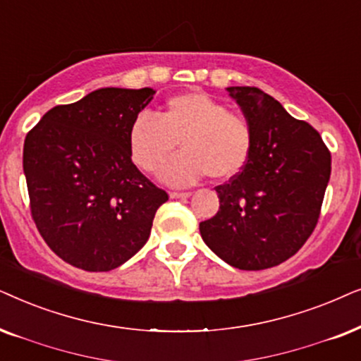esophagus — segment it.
I'll return each mask as SVG.
<instances>
[{
  "label": "esophagus",
  "instance_id": "obj_1",
  "mask_svg": "<svg viewBox=\"0 0 361 361\" xmlns=\"http://www.w3.org/2000/svg\"><path fill=\"white\" fill-rule=\"evenodd\" d=\"M191 193H180V191H171L170 198L171 200H183V198H190Z\"/></svg>",
  "mask_w": 361,
  "mask_h": 361
}]
</instances>
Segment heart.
I'll use <instances>...</instances> for the list:
<instances>
[{
  "label": "heart",
  "instance_id": "1",
  "mask_svg": "<svg viewBox=\"0 0 361 361\" xmlns=\"http://www.w3.org/2000/svg\"><path fill=\"white\" fill-rule=\"evenodd\" d=\"M178 143L183 152L160 178L170 186H190L208 173L213 180L236 176L251 158L254 137L246 118L200 90L168 99L158 117L142 112L128 128L132 161L147 173L160 170Z\"/></svg>",
  "mask_w": 361,
  "mask_h": 361
}]
</instances>
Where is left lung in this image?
Listing matches in <instances>:
<instances>
[{
    "label": "left lung",
    "mask_w": 361,
    "mask_h": 361,
    "mask_svg": "<svg viewBox=\"0 0 361 361\" xmlns=\"http://www.w3.org/2000/svg\"><path fill=\"white\" fill-rule=\"evenodd\" d=\"M226 90L251 125L252 153L229 183L216 186L219 211L200 223V233L229 266L261 271L294 256L315 229L331 158L319 132L271 95Z\"/></svg>",
    "instance_id": "left-lung-1"
}]
</instances>
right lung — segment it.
Wrapping results in <instances>:
<instances>
[{
  "label": "right lung",
  "mask_w": 361,
  "mask_h": 361,
  "mask_svg": "<svg viewBox=\"0 0 361 361\" xmlns=\"http://www.w3.org/2000/svg\"><path fill=\"white\" fill-rule=\"evenodd\" d=\"M155 92L97 89L51 109L26 135L23 170L32 219L71 266L112 271L150 238L168 195L133 165L128 128Z\"/></svg>",
  "instance_id": "1"
}]
</instances>
